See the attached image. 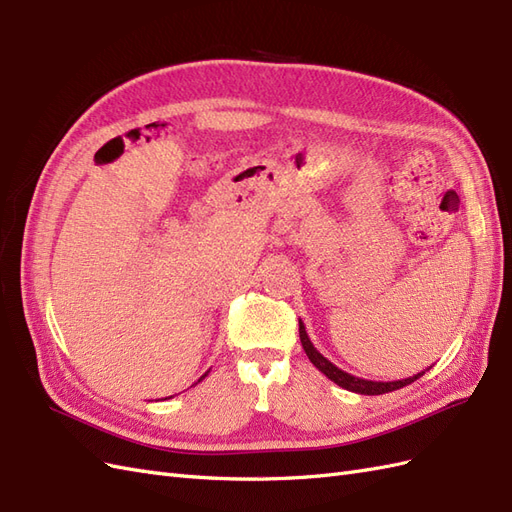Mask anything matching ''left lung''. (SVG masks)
I'll list each match as a JSON object with an SVG mask.
<instances>
[{"label":"left lung","instance_id":"1","mask_svg":"<svg viewBox=\"0 0 512 512\" xmlns=\"http://www.w3.org/2000/svg\"><path fill=\"white\" fill-rule=\"evenodd\" d=\"M299 337H301V344H303V350L307 354V359L314 363V367L318 371H322L324 376H327L331 382H335L337 386H342V389L346 391H352V393H359V395H384V393H391V391H397V389H404V386L412 384L414 380L421 378L425 371H421V374H414L410 378H404V380H393V382H376V380H365V378H356L352 374H348V371L339 369L337 365H333L327 356H322L314 344L312 339H309L307 331H305V324L303 320L299 318Z\"/></svg>","mask_w":512,"mask_h":512}]
</instances>
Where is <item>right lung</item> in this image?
Instances as JSON below:
<instances>
[{
	"label": "right lung",
	"mask_w": 512,
	"mask_h": 512,
	"mask_svg": "<svg viewBox=\"0 0 512 512\" xmlns=\"http://www.w3.org/2000/svg\"><path fill=\"white\" fill-rule=\"evenodd\" d=\"M207 374H209V371H205V374H203V376H200V380H205V378H207ZM200 380H198V382H200Z\"/></svg>",
	"instance_id": "right-lung-1"
}]
</instances>
